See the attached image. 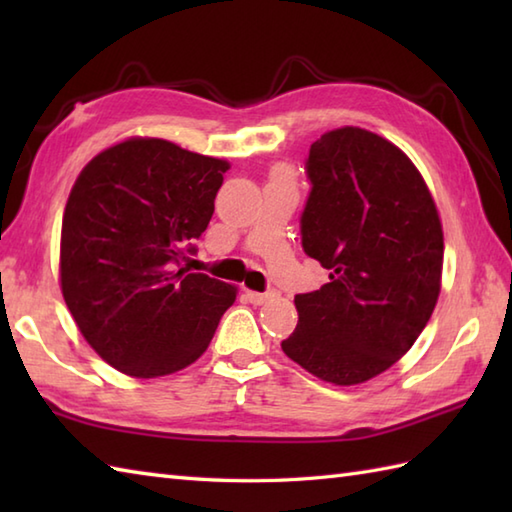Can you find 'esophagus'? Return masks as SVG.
<instances>
[{"label": "esophagus", "instance_id": "esophagus-1", "mask_svg": "<svg viewBox=\"0 0 512 512\" xmlns=\"http://www.w3.org/2000/svg\"><path fill=\"white\" fill-rule=\"evenodd\" d=\"M244 297L250 301V303H255V306H262V303H266V299L270 297L268 292H255V290H244Z\"/></svg>", "mask_w": 512, "mask_h": 512}]
</instances>
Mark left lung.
<instances>
[{
	"label": "left lung",
	"mask_w": 512,
	"mask_h": 512,
	"mask_svg": "<svg viewBox=\"0 0 512 512\" xmlns=\"http://www.w3.org/2000/svg\"><path fill=\"white\" fill-rule=\"evenodd\" d=\"M301 246L330 270L295 297L299 323L281 343L321 380L358 385L405 356L440 295L442 224L420 171L361 127L312 143Z\"/></svg>",
	"instance_id": "8db88e82"
}]
</instances>
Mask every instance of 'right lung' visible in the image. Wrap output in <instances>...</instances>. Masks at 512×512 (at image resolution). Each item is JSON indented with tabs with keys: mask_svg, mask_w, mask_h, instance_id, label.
<instances>
[{
	"mask_svg": "<svg viewBox=\"0 0 512 512\" xmlns=\"http://www.w3.org/2000/svg\"><path fill=\"white\" fill-rule=\"evenodd\" d=\"M228 162L129 138L76 178L61 226V290L96 354L136 378L173 374L209 347L237 288L182 259L211 222Z\"/></svg>",
	"mask_w": 512,
	"mask_h": 512,
	"instance_id": "obj_1",
	"label": "right lung"
}]
</instances>
